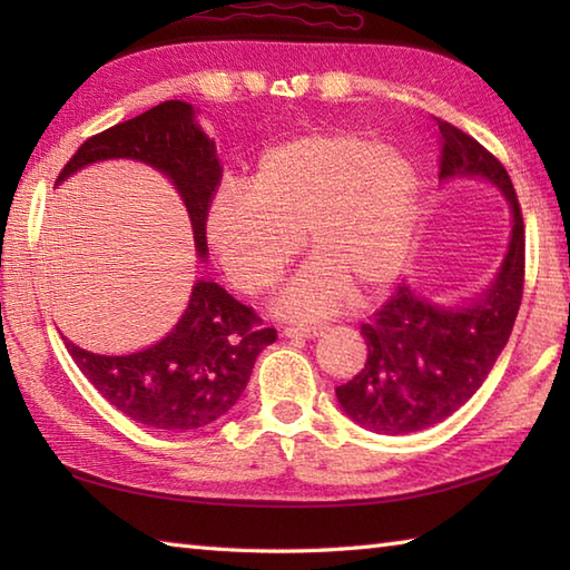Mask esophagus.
I'll list each match as a JSON object with an SVG mask.
<instances>
[{"instance_id":"34e87169","label":"esophagus","mask_w":570,"mask_h":570,"mask_svg":"<svg viewBox=\"0 0 570 570\" xmlns=\"http://www.w3.org/2000/svg\"><path fill=\"white\" fill-rule=\"evenodd\" d=\"M286 337H316L323 333L321 325H284Z\"/></svg>"}]
</instances>
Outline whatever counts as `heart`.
<instances>
[{"instance_id": "heart-1", "label": "heart", "mask_w": 570, "mask_h": 570, "mask_svg": "<svg viewBox=\"0 0 570 570\" xmlns=\"http://www.w3.org/2000/svg\"><path fill=\"white\" fill-rule=\"evenodd\" d=\"M416 220V184L396 151L357 131H316L266 149L245 188L213 198L205 229L225 274L262 294L296 257H313L276 298L292 318H323L384 292L402 272ZM302 237L298 238L297 235Z\"/></svg>"}]
</instances>
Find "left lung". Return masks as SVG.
Segmentation results:
<instances>
[{
	"mask_svg": "<svg viewBox=\"0 0 570 570\" xmlns=\"http://www.w3.org/2000/svg\"><path fill=\"white\" fill-rule=\"evenodd\" d=\"M433 122L441 178L492 180L512 205V237L492 286L472 306H435L402 284L362 323L367 362L335 394L350 419L386 435L429 429L480 390L510 341L524 294V217L510 174L463 129L439 117Z\"/></svg>",
	"mask_w": 570,
	"mask_h": 570,
	"instance_id": "obj_1",
	"label": "left lung"
}]
</instances>
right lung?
Returning <instances> with one entry per match:
<instances>
[{
  "instance_id": "add662e5",
  "label": "right lung",
  "mask_w": 570,
  "mask_h": 570,
  "mask_svg": "<svg viewBox=\"0 0 570 570\" xmlns=\"http://www.w3.org/2000/svg\"><path fill=\"white\" fill-rule=\"evenodd\" d=\"M137 159L174 180L190 215L200 257L208 252L205 217L220 186L215 144L193 119V107L166 100L80 144L58 180L102 159ZM276 341L254 308L223 286L198 282L188 308L164 341L135 355H95L63 343L90 384L125 416L161 431L203 429L235 406L254 360Z\"/></svg>"
}]
</instances>
